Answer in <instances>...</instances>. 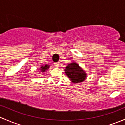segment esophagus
Returning <instances> with one entry per match:
<instances>
[{
  "label": "esophagus",
  "instance_id": "1",
  "mask_svg": "<svg viewBox=\"0 0 125 125\" xmlns=\"http://www.w3.org/2000/svg\"><path fill=\"white\" fill-rule=\"evenodd\" d=\"M54 65L55 66H59V62H55L54 63Z\"/></svg>",
  "mask_w": 125,
  "mask_h": 125
}]
</instances>
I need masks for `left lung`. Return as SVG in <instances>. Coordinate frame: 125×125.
<instances>
[{
    "mask_svg": "<svg viewBox=\"0 0 125 125\" xmlns=\"http://www.w3.org/2000/svg\"><path fill=\"white\" fill-rule=\"evenodd\" d=\"M65 73L72 82L74 83L84 81L86 74L77 63L69 64L65 69Z\"/></svg>",
    "mask_w": 125,
    "mask_h": 125,
    "instance_id": "left-lung-1",
    "label": "left lung"
}]
</instances>
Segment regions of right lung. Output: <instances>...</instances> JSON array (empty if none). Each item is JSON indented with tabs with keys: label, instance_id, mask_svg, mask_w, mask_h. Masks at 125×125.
Wrapping results in <instances>:
<instances>
[{
	"label": "right lung",
	"instance_id": "right-lung-1",
	"mask_svg": "<svg viewBox=\"0 0 125 125\" xmlns=\"http://www.w3.org/2000/svg\"><path fill=\"white\" fill-rule=\"evenodd\" d=\"M49 68V66L48 65H45V66H41V68H40V70H42V72H44L45 71V70H47L48 68Z\"/></svg>",
	"mask_w": 125,
	"mask_h": 125
}]
</instances>
